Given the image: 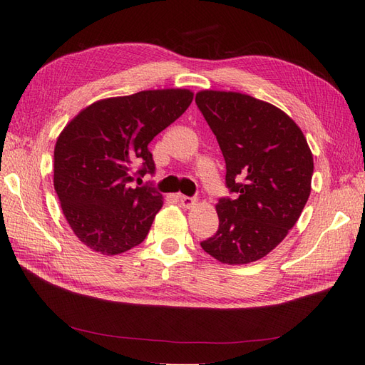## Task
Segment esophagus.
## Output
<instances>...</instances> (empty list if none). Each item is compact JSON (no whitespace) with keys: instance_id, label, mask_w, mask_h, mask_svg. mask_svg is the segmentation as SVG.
Masks as SVG:
<instances>
[{"instance_id":"obj_1","label":"esophagus","mask_w":365,"mask_h":365,"mask_svg":"<svg viewBox=\"0 0 365 365\" xmlns=\"http://www.w3.org/2000/svg\"><path fill=\"white\" fill-rule=\"evenodd\" d=\"M180 202L184 208H193L196 205V200L190 196H180Z\"/></svg>"}]
</instances>
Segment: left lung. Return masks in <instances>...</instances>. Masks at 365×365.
<instances>
[{"mask_svg": "<svg viewBox=\"0 0 365 365\" xmlns=\"http://www.w3.org/2000/svg\"><path fill=\"white\" fill-rule=\"evenodd\" d=\"M227 165L236 200L216 204L219 228L201 242L210 256L245 264L267 256L288 236L311 195L314 157L306 137L282 109L248 94H196Z\"/></svg>", "mask_w": 365, "mask_h": 365, "instance_id": "1", "label": "left lung"}]
</instances>
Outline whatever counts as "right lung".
Segmentation results:
<instances>
[{"mask_svg": "<svg viewBox=\"0 0 365 365\" xmlns=\"http://www.w3.org/2000/svg\"><path fill=\"white\" fill-rule=\"evenodd\" d=\"M193 93L181 88L109 97L86 106L54 146V190L73 233L82 244L115 256L146 239L163 195L130 187L155 172L149 143L184 114Z\"/></svg>", "mask_w": 365, "mask_h": 365, "instance_id": "obj_1", "label": "right lung"}]
</instances>
